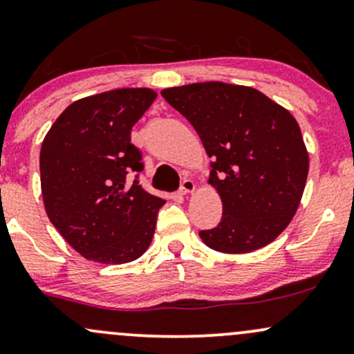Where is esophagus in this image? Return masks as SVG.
<instances>
[{
	"instance_id": "esophagus-1",
	"label": "esophagus",
	"mask_w": 354,
	"mask_h": 354,
	"mask_svg": "<svg viewBox=\"0 0 354 354\" xmlns=\"http://www.w3.org/2000/svg\"><path fill=\"white\" fill-rule=\"evenodd\" d=\"M195 190V184L192 180H190V178H185L184 182H182V185H180V190H178V194L180 195H189V194H192Z\"/></svg>"
}]
</instances>
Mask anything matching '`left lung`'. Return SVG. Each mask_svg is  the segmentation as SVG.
I'll list each match as a JSON object with an SVG mask.
<instances>
[{
  "label": "left lung",
  "instance_id": "obj_1",
  "mask_svg": "<svg viewBox=\"0 0 354 354\" xmlns=\"http://www.w3.org/2000/svg\"><path fill=\"white\" fill-rule=\"evenodd\" d=\"M162 95L192 124L212 159L223 215L202 242L222 253L272 243L300 207L310 157L292 112L248 86L195 82Z\"/></svg>",
  "mask_w": 354,
  "mask_h": 354
}]
</instances>
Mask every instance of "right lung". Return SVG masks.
I'll use <instances>...</instances> for the list:
<instances>
[{
	"label": "right lung",
	"instance_id": "obj_1",
	"mask_svg": "<svg viewBox=\"0 0 354 354\" xmlns=\"http://www.w3.org/2000/svg\"><path fill=\"white\" fill-rule=\"evenodd\" d=\"M147 87L87 95L62 111L39 152L44 210L56 230L87 260L129 263L147 250L164 198L131 172L142 156L131 131L156 101Z\"/></svg>",
	"mask_w": 354,
	"mask_h": 354
}]
</instances>
